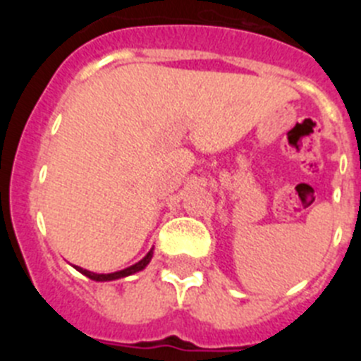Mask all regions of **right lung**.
Wrapping results in <instances>:
<instances>
[{"label":"right lung","instance_id":"1","mask_svg":"<svg viewBox=\"0 0 361 361\" xmlns=\"http://www.w3.org/2000/svg\"><path fill=\"white\" fill-rule=\"evenodd\" d=\"M152 257H153V247L148 251V255H146V257L142 258V260H139V262H137V264H133V266L126 267V269H123V271H116V273H108V275H99V273H92V271H86V269H82V267H78V266H73V267H75V269H78L79 273H82V275H85V276H88V279L95 280V282H108V280L124 279V276L133 275V273H137V271H142L149 264Z\"/></svg>","mask_w":361,"mask_h":361}]
</instances>
